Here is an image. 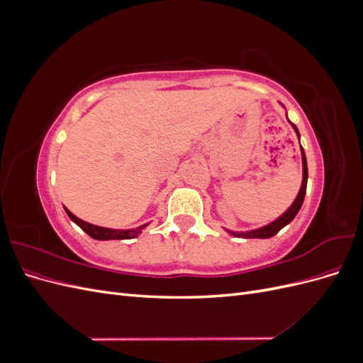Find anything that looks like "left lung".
Listing matches in <instances>:
<instances>
[{"label": "left lung", "mask_w": 363, "mask_h": 363, "mask_svg": "<svg viewBox=\"0 0 363 363\" xmlns=\"http://www.w3.org/2000/svg\"><path fill=\"white\" fill-rule=\"evenodd\" d=\"M292 124V123H291ZM296 136L300 138V133H298V128L295 127V124H292ZM301 159H303V183H301V188H300V192L298 195H296L295 201L292 203V206L288 208L286 212H284L280 218H277L276 221H272L271 224L262 227V228H257V230H251V232H230V230H227V232L230 235H233L236 238H248V239H252V238H259V239H268L274 235H277L280 230L288 225L292 219L295 218V215L300 212V208L303 206V201H304V195H306V188H307V162H306V155H304V150L301 147Z\"/></svg>", "instance_id": "left-lung-1"}]
</instances>
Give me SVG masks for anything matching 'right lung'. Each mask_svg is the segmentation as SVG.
Instances as JSON below:
<instances>
[{
    "instance_id": "1",
    "label": "right lung",
    "mask_w": 363,
    "mask_h": 363,
    "mask_svg": "<svg viewBox=\"0 0 363 363\" xmlns=\"http://www.w3.org/2000/svg\"><path fill=\"white\" fill-rule=\"evenodd\" d=\"M65 212L68 213V216L71 218V221H74L77 225H79L84 233L89 235L94 239L98 240H108V239H133L138 235L142 233V230H144L148 224L140 225L138 228H130V230H115V228H106V227H98L94 224H89L83 221V219L77 218L74 213H71L67 207H65Z\"/></svg>"
}]
</instances>
